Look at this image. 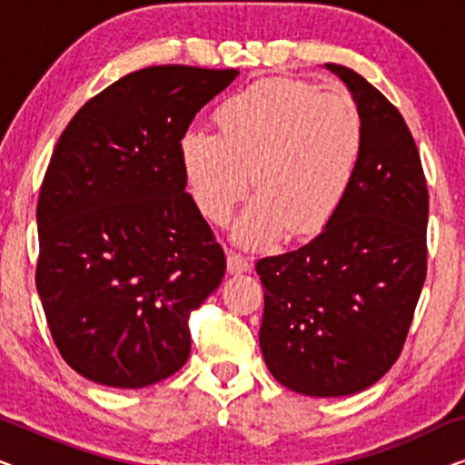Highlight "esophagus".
Instances as JSON below:
<instances>
[{
  "label": "esophagus",
  "instance_id": "esophagus-1",
  "mask_svg": "<svg viewBox=\"0 0 465 465\" xmlns=\"http://www.w3.org/2000/svg\"><path fill=\"white\" fill-rule=\"evenodd\" d=\"M226 264H228V272L231 275H239V272H247L252 269V262L247 256H241V253L228 250L226 252Z\"/></svg>",
  "mask_w": 465,
  "mask_h": 465
}]
</instances>
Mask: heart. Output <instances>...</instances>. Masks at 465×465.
<instances>
[{"instance_id":"1","label":"heart","mask_w":465,"mask_h":465,"mask_svg":"<svg viewBox=\"0 0 465 465\" xmlns=\"http://www.w3.org/2000/svg\"><path fill=\"white\" fill-rule=\"evenodd\" d=\"M218 133L190 129L180 156L196 207L224 224L260 193L234 228L247 247L322 232L345 203L364 154V120L353 94L304 80L272 78L232 94L215 112Z\"/></svg>"}]
</instances>
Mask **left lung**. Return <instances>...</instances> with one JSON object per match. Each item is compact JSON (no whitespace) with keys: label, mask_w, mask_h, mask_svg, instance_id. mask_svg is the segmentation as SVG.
Segmentation results:
<instances>
[{"label":"left lung","mask_w":465,"mask_h":465,"mask_svg":"<svg viewBox=\"0 0 465 465\" xmlns=\"http://www.w3.org/2000/svg\"><path fill=\"white\" fill-rule=\"evenodd\" d=\"M364 154L334 220L294 252L256 262L260 349L279 383L317 398L358 393L402 353L428 275V182L398 107L353 69Z\"/></svg>","instance_id":"8db88e82"}]
</instances>
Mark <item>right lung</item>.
Returning <instances> with one entry per match:
<instances>
[{"label": "right lung", "instance_id": "obj_1", "mask_svg": "<svg viewBox=\"0 0 465 465\" xmlns=\"http://www.w3.org/2000/svg\"><path fill=\"white\" fill-rule=\"evenodd\" d=\"M237 69L154 65L88 99L54 145L37 199V294L63 360L135 390L190 355V311L226 258L186 193L180 142Z\"/></svg>", "mask_w": 465, "mask_h": 465}]
</instances>
